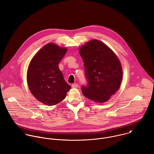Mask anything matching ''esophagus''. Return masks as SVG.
Segmentation results:
<instances>
[{
  "instance_id": "34e87169",
  "label": "esophagus",
  "mask_w": 154,
  "mask_h": 154,
  "mask_svg": "<svg viewBox=\"0 0 154 154\" xmlns=\"http://www.w3.org/2000/svg\"><path fill=\"white\" fill-rule=\"evenodd\" d=\"M71 87H72V88H77L79 87V85H78V84H76V83L72 84V85H71Z\"/></svg>"
}]
</instances>
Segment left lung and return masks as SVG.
<instances>
[{
  "mask_svg": "<svg viewBox=\"0 0 154 154\" xmlns=\"http://www.w3.org/2000/svg\"><path fill=\"white\" fill-rule=\"evenodd\" d=\"M87 81L83 94L98 103H104L118 90L122 78L121 63L114 52L98 40H92L79 50Z\"/></svg>",
  "mask_w": 154,
  "mask_h": 154,
  "instance_id": "obj_1",
  "label": "left lung"
}]
</instances>
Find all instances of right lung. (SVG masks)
I'll return each mask as SVG.
<instances>
[{
    "mask_svg": "<svg viewBox=\"0 0 154 154\" xmlns=\"http://www.w3.org/2000/svg\"><path fill=\"white\" fill-rule=\"evenodd\" d=\"M50 43L44 46L32 59L27 70L28 86L40 102L53 106L64 100L71 86L65 81L58 64L66 53Z\"/></svg>",
    "mask_w": 154,
    "mask_h": 154,
    "instance_id": "1",
    "label": "right lung"
}]
</instances>
